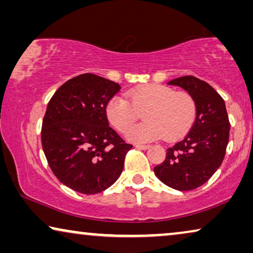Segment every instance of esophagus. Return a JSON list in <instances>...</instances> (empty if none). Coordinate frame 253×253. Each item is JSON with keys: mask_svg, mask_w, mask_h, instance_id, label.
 Returning a JSON list of instances; mask_svg holds the SVG:
<instances>
[{"mask_svg": "<svg viewBox=\"0 0 253 253\" xmlns=\"http://www.w3.org/2000/svg\"><path fill=\"white\" fill-rule=\"evenodd\" d=\"M134 147L138 148V150H147V148H150V145H140V144H137L134 145Z\"/></svg>", "mask_w": 253, "mask_h": 253, "instance_id": "34e87169", "label": "esophagus"}]
</instances>
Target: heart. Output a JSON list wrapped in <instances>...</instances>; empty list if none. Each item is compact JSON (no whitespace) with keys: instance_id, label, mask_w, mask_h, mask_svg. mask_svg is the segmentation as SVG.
I'll return each instance as SVG.
<instances>
[{"instance_id":"heart-1","label":"heart","mask_w":253,"mask_h":253,"mask_svg":"<svg viewBox=\"0 0 253 253\" xmlns=\"http://www.w3.org/2000/svg\"><path fill=\"white\" fill-rule=\"evenodd\" d=\"M144 112L145 123L127 132V139L145 143L159 138L177 140L191 129L197 116L195 99L186 92H175L165 85L151 84L134 88L124 96H114L106 106L108 122L126 133Z\"/></svg>"}]
</instances>
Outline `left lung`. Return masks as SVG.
<instances>
[{
	"label": "left lung",
	"mask_w": 253,
	"mask_h": 253,
	"mask_svg": "<svg viewBox=\"0 0 253 253\" xmlns=\"http://www.w3.org/2000/svg\"><path fill=\"white\" fill-rule=\"evenodd\" d=\"M168 84L184 88L195 99L197 116L189 133L168 148L165 161L154 167V172L166 185L190 191L205 184L222 164L230 123L224 100L206 82L183 76Z\"/></svg>",
	"instance_id": "left-lung-1"
}]
</instances>
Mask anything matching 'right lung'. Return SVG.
Masks as SVG:
<instances>
[{
    "label": "right lung",
    "mask_w": 253,
    "mask_h": 253,
    "mask_svg": "<svg viewBox=\"0 0 253 253\" xmlns=\"http://www.w3.org/2000/svg\"><path fill=\"white\" fill-rule=\"evenodd\" d=\"M121 86L93 74L64 83L48 102L41 143L51 171L75 191L95 195L122 174L126 144L109 126L106 106Z\"/></svg>",
    "instance_id": "add662e5"
}]
</instances>
